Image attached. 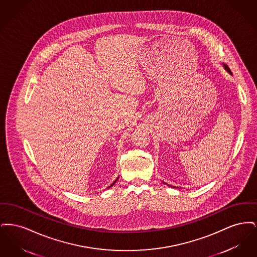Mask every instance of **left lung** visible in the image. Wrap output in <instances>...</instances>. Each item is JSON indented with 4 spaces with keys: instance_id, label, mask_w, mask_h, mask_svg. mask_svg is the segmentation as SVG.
<instances>
[{
    "instance_id": "8db88e82",
    "label": "left lung",
    "mask_w": 257,
    "mask_h": 257,
    "mask_svg": "<svg viewBox=\"0 0 257 257\" xmlns=\"http://www.w3.org/2000/svg\"><path fill=\"white\" fill-rule=\"evenodd\" d=\"M224 67H225V69H226V70H227L229 73L231 74V71H230V69L228 68V66H227V65H225V64H224Z\"/></svg>"
}]
</instances>
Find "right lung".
<instances>
[{"instance_id":"1","label":"right lung","mask_w":257,"mask_h":257,"mask_svg":"<svg viewBox=\"0 0 257 257\" xmlns=\"http://www.w3.org/2000/svg\"><path fill=\"white\" fill-rule=\"evenodd\" d=\"M116 180H117V179H116ZM116 180H115V181H114V182H113V183L111 184V185H110V187H111V186H112V185H113V184L115 183V182H116Z\"/></svg>"}]
</instances>
